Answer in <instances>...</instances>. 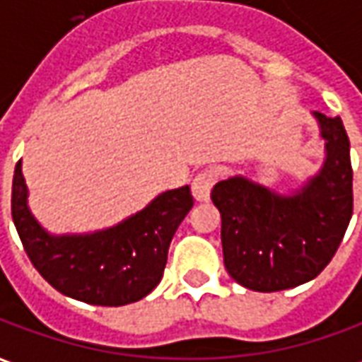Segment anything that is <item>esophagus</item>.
Instances as JSON below:
<instances>
[{"label":"esophagus","instance_id":"obj_1","mask_svg":"<svg viewBox=\"0 0 362 362\" xmlns=\"http://www.w3.org/2000/svg\"><path fill=\"white\" fill-rule=\"evenodd\" d=\"M219 168H205L192 182V194L197 202H207L211 196V188L219 180Z\"/></svg>","mask_w":362,"mask_h":362}]
</instances>
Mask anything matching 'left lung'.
<instances>
[{"label":"left lung","mask_w":362,"mask_h":362,"mask_svg":"<svg viewBox=\"0 0 362 362\" xmlns=\"http://www.w3.org/2000/svg\"><path fill=\"white\" fill-rule=\"evenodd\" d=\"M326 139L324 168L296 196H277L246 178L215 184L228 275L259 293L314 279L332 262L353 215L349 137L341 118L316 112Z\"/></svg>","instance_id":"obj_1"}]
</instances>
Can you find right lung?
I'll return each instance as SVG.
<instances>
[{"label":"right lung","instance_id":"add662e5","mask_svg":"<svg viewBox=\"0 0 362 362\" xmlns=\"http://www.w3.org/2000/svg\"><path fill=\"white\" fill-rule=\"evenodd\" d=\"M194 207L189 186L168 189L122 225L87 236H50L27 207V184L15 166L11 215L36 272L62 295L96 306H122L157 287L168 246Z\"/></svg>","mask_w":362,"mask_h":362}]
</instances>
